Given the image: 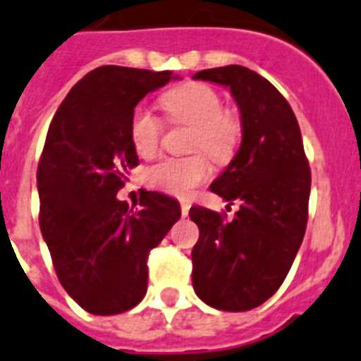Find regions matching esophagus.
I'll list each match as a JSON object with an SVG mask.
<instances>
[{
	"instance_id": "obj_1",
	"label": "esophagus",
	"mask_w": 361,
	"mask_h": 361,
	"mask_svg": "<svg viewBox=\"0 0 361 361\" xmlns=\"http://www.w3.org/2000/svg\"><path fill=\"white\" fill-rule=\"evenodd\" d=\"M189 209H190L189 202H181V214H183V216H187V214H189Z\"/></svg>"
}]
</instances>
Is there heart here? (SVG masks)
Masks as SVG:
<instances>
[{"mask_svg": "<svg viewBox=\"0 0 361 361\" xmlns=\"http://www.w3.org/2000/svg\"><path fill=\"white\" fill-rule=\"evenodd\" d=\"M169 119L192 126L190 150H204L214 161H229L240 143L242 124L238 115L222 108L214 87L204 82H185L161 97ZM163 134L161 119L145 106L130 117V141L141 157H152ZM211 176V163L204 154L190 157H165L147 171V183L166 195L187 196Z\"/></svg>", "mask_w": 361, "mask_h": 361, "instance_id": "1", "label": "heart"}]
</instances>
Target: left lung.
<instances>
[{
    "label": "left lung",
    "mask_w": 361,
    "mask_h": 361,
    "mask_svg": "<svg viewBox=\"0 0 361 361\" xmlns=\"http://www.w3.org/2000/svg\"><path fill=\"white\" fill-rule=\"evenodd\" d=\"M231 92L242 143L211 190L240 209L231 222L190 207L200 229L192 247V286L205 305L226 312L257 308L279 290L301 247L308 220L310 169L301 130L277 87L244 66L192 75ZM227 205V207H229Z\"/></svg>",
    "instance_id": "obj_1"
}]
</instances>
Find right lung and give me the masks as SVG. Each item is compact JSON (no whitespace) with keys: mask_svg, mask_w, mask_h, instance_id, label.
Instances as JSON below:
<instances>
[{"mask_svg":"<svg viewBox=\"0 0 361 361\" xmlns=\"http://www.w3.org/2000/svg\"><path fill=\"white\" fill-rule=\"evenodd\" d=\"M172 71L102 66L71 87L51 121L38 165L42 237L60 284L86 312L114 316L147 293V259L181 216L171 196L143 190L117 200L139 163L130 117Z\"/></svg>","mask_w":361,"mask_h":361,"instance_id":"right-lung-1","label":"right lung"}]
</instances>
